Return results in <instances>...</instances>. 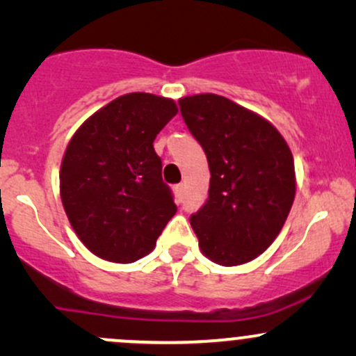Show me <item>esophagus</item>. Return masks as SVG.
Masks as SVG:
<instances>
[{"label":"esophagus","instance_id":"esophagus-1","mask_svg":"<svg viewBox=\"0 0 356 356\" xmlns=\"http://www.w3.org/2000/svg\"><path fill=\"white\" fill-rule=\"evenodd\" d=\"M174 192H175V199L181 202L182 197H184V184H177V186L174 187Z\"/></svg>","mask_w":356,"mask_h":356}]
</instances>
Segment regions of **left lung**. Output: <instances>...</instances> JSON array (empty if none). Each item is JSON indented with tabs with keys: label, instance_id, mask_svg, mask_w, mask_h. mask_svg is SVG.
Segmentation results:
<instances>
[{
	"label": "left lung",
	"instance_id": "obj_1",
	"mask_svg": "<svg viewBox=\"0 0 356 356\" xmlns=\"http://www.w3.org/2000/svg\"><path fill=\"white\" fill-rule=\"evenodd\" d=\"M211 170L209 199L191 226L202 254L239 266L263 254L283 229L296 192L295 162L276 127L216 93L179 100Z\"/></svg>",
	"mask_w": 356,
	"mask_h": 356
}]
</instances>
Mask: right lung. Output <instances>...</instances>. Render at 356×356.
Masks as SVG:
<instances>
[{"label":"right lung","mask_w":356,"mask_h":356,"mask_svg":"<svg viewBox=\"0 0 356 356\" xmlns=\"http://www.w3.org/2000/svg\"><path fill=\"white\" fill-rule=\"evenodd\" d=\"M177 113L172 99L136 92L118 97L73 134L60 169V195L88 251L134 263L155 248L177 211L154 150Z\"/></svg>","instance_id":"1"}]
</instances>
